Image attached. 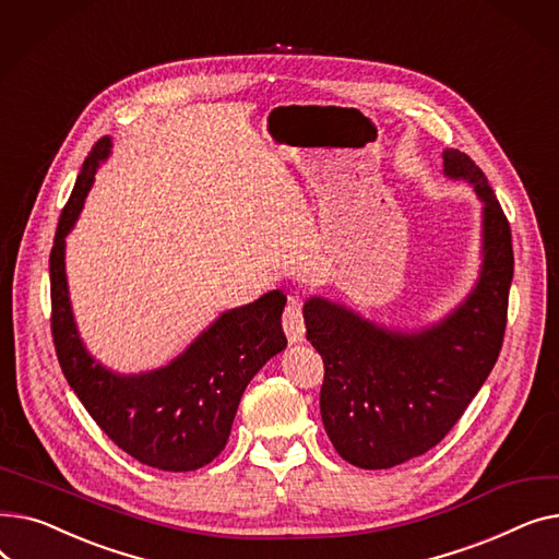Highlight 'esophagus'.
Here are the masks:
<instances>
[{
  "mask_svg": "<svg viewBox=\"0 0 559 559\" xmlns=\"http://www.w3.org/2000/svg\"><path fill=\"white\" fill-rule=\"evenodd\" d=\"M283 331L287 335L289 344H301L306 340V324L301 306L292 299L283 312Z\"/></svg>",
  "mask_w": 559,
  "mask_h": 559,
  "instance_id": "esophagus-1",
  "label": "esophagus"
}]
</instances>
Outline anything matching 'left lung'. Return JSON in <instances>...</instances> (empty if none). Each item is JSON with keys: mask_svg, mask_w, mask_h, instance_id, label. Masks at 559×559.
Returning <instances> with one entry per match:
<instances>
[{"mask_svg": "<svg viewBox=\"0 0 559 559\" xmlns=\"http://www.w3.org/2000/svg\"><path fill=\"white\" fill-rule=\"evenodd\" d=\"M444 176L483 203L480 272L460 306L403 331L326 297L304 304L306 337L324 358L321 421L335 451L360 468H390L442 442L501 354L514 274L512 233L483 169L444 150Z\"/></svg>", "mask_w": 559, "mask_h": 559, "instance_id": "1", "label": "left lung"}]
</instances>
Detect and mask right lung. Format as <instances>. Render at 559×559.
Instances as JSON below:
<instances>
[{"label": "right lung", "instance_id": "add662e5", "mask_svg": "<svg viewBox=\"0 0 559 559\" xmlns=\"http://www.w3.org/2000/svg\"><path fill=\"white\" fill-rule=\"evenodd\" d=\"M110 146V138L93 146L58 219L49 255L56 356L83 407L117 447L163 472H194L224 451L251 378L287 346L281 326L287 299L272 289L253 304L222 312L183 354L152 371L117 373L95 360L72 312L66 238Z\"/></svg>", "mask_w": 559, "mask_h": 559}]
</instances>
